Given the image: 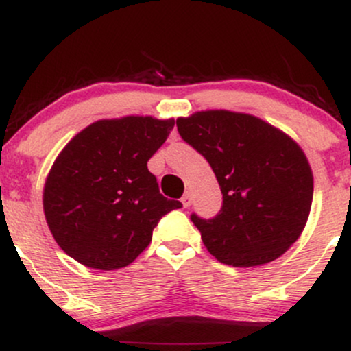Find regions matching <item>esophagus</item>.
<instances>
[{
	"label": "esophagus",
	"mask_w": 351,
	"mask_h": 351,
	"mask_svg": "<svg viewBox=\"0 0 351 351\" xmlns=\"http://www.w3.org/2000/svg\"><path fill=\"white\" fill-rule=\"evenodd\" d=\"M181 203H183V206L184 208H189L191 206V203H193V198H191V193H184L183 195V198H181Z\"/></svg>",
	"instance_id": "esophagus-1"
}]
</instances>
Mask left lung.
Segmentation results:
<instances>
[{"instance_id": "8db88e82", "label": "left lung", "mask_w": 351, "mask_h": 351, "mask_svg": "<svg viewBox=\"0 0 351 351\" xmlns=\"http://www.w3.org/2000/svg\"><path fill=\"white\" fill-rule=\"evenodd\" d=\"M176 127L211 165L223 193L215 217L191 215L209 254L232 267L282 256L304 231L313 198L312 170L299 145L257 117L229 110L196 112Z\"/></svg>"}]
</instances>
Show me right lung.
Wrapping results in <instances>:
<instances>
[{
	"instance_id": "obj_1",
	"label": "right lung",
	"mask_w": 351,
	"mask_h": 351,
	"mask_svg": "<svg viewBox=\"0 0 351 351\" xmlns=\"http://www.w3.org/2000/svg\"><path fill=\"white\" fill-rule=\"evenodd\" d=\"M175 120H99L64 147L44 184L43 206L56 243L100 271L132 264L165 215L183 206L160 193L147 162Z\"/></svg>"
}]
</instances>
